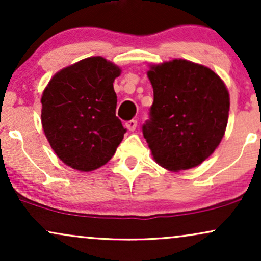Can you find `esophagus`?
Segmentation results:
<instances>
[{
	"label": "esophagus",
	"mask_w": 261,
	"mask_h": 261,
	"mask_svg": "<svg viewBox=\"0 0 261 261\" xmlns=\"http://www.w3.org/2000/svg\"><path fill=\"white\" fill-rule=\"evenodd\" d=\"M125 126H126L127 130L134 131L135 128L137 127V121L136 120H128V121L125 122Z\"/></svg>",
	"instance_id": "34e87169"
}]
</instances>
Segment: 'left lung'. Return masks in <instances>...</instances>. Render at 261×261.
Segmentation results:
<instances>
[{
  "mask_svg": "<svg viewBox=\"0 0 261 261\" xmlns=\"http://www.w3.org/2000/svg\"><path fill=\"white\" fill-rule=\"evenodd\" d=\"M147 76L153 104L142 131L153 160L172 172L197 167L226 133L228 89L211 68L182 59L149 65Z\"/></svg>",
  "mask_w": 261,
  "mask_h": 261,
  "instance_id": "obj_1",
  "label": "left lung"
}]
</instances>
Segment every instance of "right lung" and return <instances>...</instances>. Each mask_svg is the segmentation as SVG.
<instances>
[{"label": "right lung", "mask_w": 261, "mask_h": 261, "mask_svg": "<svg viewBox=\"0 0 261 261\" xmlns=\"http://www.w3.org/2000/svg\"><path fill=\"white\" fill-rule=\"evenodd\" d=\"M121 68L101 56L67 66L53 76L41 95V125L66 166L92 172L115 153L126 128L116 118L114 80Z\"/></svg>", "instance_id": "add662e5"}]
</instances>
